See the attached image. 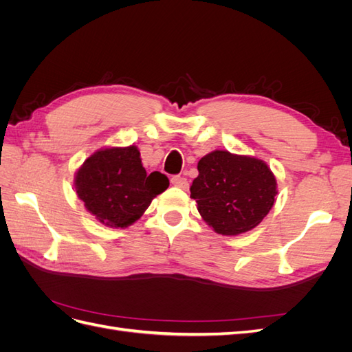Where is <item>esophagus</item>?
Returning a JSON list of instances; mask_svg holds the SVG:
<instances>
[{"label":"esophagus","mask_w":352,"mask_h":352,"mask_svg":"<svg viewBox=\"0 0 352 352\" xmlns=\"http://www.w3.org/2000/svg\"><path fill=\"white\" fill-rule=\"evenodd\" d=\"M170 182H172L173 186H177L180 189H188V186H189L188 179L184 177V176H179V175H176V176H173L172 179H170Z\"/></svg>","instance_id":"esophagus-1"}]
</instances>
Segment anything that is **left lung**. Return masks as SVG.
I'll return each instance as SVG.
<instances>
[{
  "instance_id": "left-lung-1",
  "label": "left lung",
  "mask_w": 352,
  "mask_h": 352,
  "mask_svg": "<svg viewBox=\"0 0 352 352\" xmlns=\"http://www.w3.org/2000/svg\"><path fill=\"white\" fill-rule=\"evenodd\" d=\"M190 198L201 217L220 235L254 229L272 210L278 184L263 160L216 150L198 162Z\"/></svg>"
}]
</instances>
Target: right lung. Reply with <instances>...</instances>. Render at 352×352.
Returning <instances> with one entry per match:
<instances>
[{"label": "right lung", "mask_w": 352, "mask_h": 352, "mask_svg": "<svg viewBox=\"0 0 352 352\" xmlns=\"http://www.w3.org/2000/svg\"><path fill=\"white\" fill-rule=\"evenodd\" d=\"M74 188L91 214L109 228H127L168 188L160 172L146 175L135 145L95 151L78 168Z\"/></svg>", "instance_id": "add662e5"}]
</instances>
